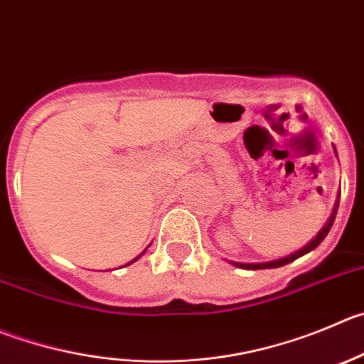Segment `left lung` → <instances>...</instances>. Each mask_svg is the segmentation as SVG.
Segmentation results:
<instances>
[{"instance_id":"1","label":"left lung","mask_w":364,"mask_h":364,"mask_svg":"<svg viewBox=\"0 0 364 364\" xmlns=\"http://www.w3.org/2000/svg\"><path fill=\"white\" fill-rule=\"evenodd\" d=\"M338 206H339V203L336 201V205H334V210H332V215H331V219H328V220H327V224H325L323 228H321V232L318 233V235H316L314 239H312L311 242L307 244V246H305V247H301L300 251H296V253L289 255V257H284V259L273 260V262H260V264H240V262H232V264H233V266H237V267H242V269H269V267H280V266H285V264L293 262V260L300 259L301 255L309 253V251H312V250H314V247H318V246H320V244H321V240H323L325 237H327L328 230L332 228V223H334V219H336V212H338Z\"/></svg>"}]
</instances>
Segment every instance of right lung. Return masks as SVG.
Segmentation results:
<instances>
[{"label": "right lung", "instance_id": "1", "mask_svg": "<svg viewBox=\"0 0 364 364\" xmlns=\"http://www.w3.org/2000/svg\"><path fill=\"white\" fill-rule=\"evenodd\" d=\"M141 255H144V253H141ZM141 255H140V257H141ZM140 257H136V259H134V260H131V262H129V264H132V262H136V260H138V259H140Z\"/></svg>", "mask_w": 364, "mask_h": 364}]
</instances>
